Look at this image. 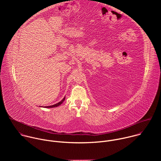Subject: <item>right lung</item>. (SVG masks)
I'll return each mask as SVG.
<instances>
[{
  "label": "right lung",
  "instance_id": "1",
  "mask_svg": "<svg viewBox=\"0 0 161 161\" xmlns=\"http://www.w3.org/2000/svg\"><path fill=\"white\" fill-rule=\"evenodd\" d=\"M65 97H64L63 99H62V100L61 101H60L59 103H57V104H53V105H52V106H44V108H55V107H57V106H60L64 101V100H65ZM42 107V106H41Z\"/></svg>",
  "mask_w": 161,
  "mask_h": 161
}]
</instances>
